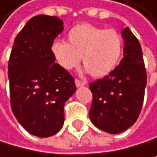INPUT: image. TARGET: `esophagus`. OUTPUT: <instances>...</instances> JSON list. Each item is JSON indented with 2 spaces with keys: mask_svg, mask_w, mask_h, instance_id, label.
<instances>
[{
  "mask_svg": "<svg viewBox=\"0 0 157 157\" xmlns=\"http://www.w3.org/2000/svg\"><path fill=\"white\" fill-rule=\"evenodd\" d=\"M75 85L76 87H83V86H85L86 85V83L84 81H80V80H78V79H75Z\"/></svg>",
  "mask_w": 157,
  "mask_h": 157,
  "instance_id": "esophagus-1",
  "label": "esophagus"
}]
</instances>
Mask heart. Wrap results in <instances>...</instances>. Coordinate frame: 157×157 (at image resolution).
<instances>
[{
	"label": "heart",
	"mask_w": 157,
	"mask_h": 157,
	"mask_svg": "<svg viewBox=\"0 0 157 157\" xmlns=\"http://www.w3.org/2000/svg\"><path fill=\"white\" fill-rule=\"evenodd\" d=\"M67 40L68 44L59 40L52 46V55L65 70L78 67L82 59L87 72L101 78L113 71L121 59L122 36L113 29L78 24L68 31Z\"/></svg>",
	"instance_id": "heart-1"
}]
</instances>
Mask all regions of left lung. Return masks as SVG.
Instances as JSON below:
<instances>
[{
  "mask_svg": "<svg viewBox=\"0 0 157 157\" xmlns=\"http://www.w3.org/2000/svg\"><path fill=\"white\" fill-rule=\"evenodd\" d=\"M121 36L125 44L120 64L102 79L90 83L93 94L90 119L96 127L109 134L121 133L137 121L147 86L140 43L128 27Z\"/></svg>",
  "mask_w": 157,
  "mask_h": 157,
  "instance_id": "8db88e82",
  "label": "left lung"
}]
</instances>
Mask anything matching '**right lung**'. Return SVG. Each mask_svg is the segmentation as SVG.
Returning a JSON list of instances; mask_svg holds the SVG:
<instances>
[{
    "label": "right lung",
    "mask_w": 157,
    "mask_h": 157,
    "mask_svg": "<svg viewBox=\"0 0 157 157\" xmlns=\"http://www.w3.org/2000/svg\"><path fill=\"white\" fill-rule=\"evenodd\" d=\"M62 25L56 16L32 17L17 34L9 60L11 110L27 132L40 138L62 128L65 101L76 91L74 78L52 52Z\"/></svg>",
    "instance_id": "add662e5"
}]
</instances>
